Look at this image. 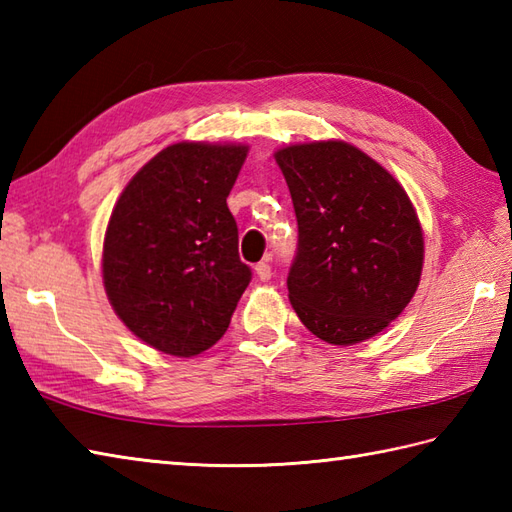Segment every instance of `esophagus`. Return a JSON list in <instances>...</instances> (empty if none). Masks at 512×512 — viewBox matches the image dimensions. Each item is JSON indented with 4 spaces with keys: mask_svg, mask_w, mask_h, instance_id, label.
I'll use <instances>...</instances> for the list:
<instances>
[{
    "mask_svg": "<svg viewBox=\"0 0 512 512\" xmlns=\"http://www.w3.org/2000/svg\"><path fill=\"white\" fill-rule=\"evenodd\" d=\"M268 259H270V257H266V262H259V264L255 266V273H257V277L262 279V281H268L270 277H273V268H270Z\"/></svg>",
    "mask_w": 512,
    "mask_h": 512,
    "instance_id": "esophagus-1",
    "label": "esophagus"
}]
</instances>
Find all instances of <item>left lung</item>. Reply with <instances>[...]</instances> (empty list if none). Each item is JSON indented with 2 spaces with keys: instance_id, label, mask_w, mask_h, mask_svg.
I'll use <instances>...</instances> for the list:
<instances>
[{
  "instance_id": "obj_1",
  "label": "left lung",
  "mask_w": 512,
  "mask_h": 512,
  "mask_svg": "<svg viewBox=\"0 0 512 512\" xmlns=\"http://www.w3.org/2000/svg\"><path fill=\"white\" fill-rule=\"evenodd\" d=\"M297 215L288 297L321 341L354 345L407 308L422 273V231L394 176L339 140L275 154Z\"/></svg>"
}]
</instances>
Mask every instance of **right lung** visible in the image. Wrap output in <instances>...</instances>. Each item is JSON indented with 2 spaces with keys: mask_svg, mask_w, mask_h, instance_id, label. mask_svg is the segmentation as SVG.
Segmentation results:
<instances>
[{
  "mask_svg": "<svg viewBox=\"0 0 512 512\" xmlns=\"http://www.w3.org/2000/svg\"><path fill=\"white\" fill-rule=\"evenodd\" d=\"M246 154L244 145H171L114 206L103 246L107 297L127 328L160 352L209 350L250 284L226 204Z\"/></svg>",
  "mask_w": 512,
  "mask_h": 512,
  "instance_id": "1",
  "label": "right lung"
}]
</instances>
